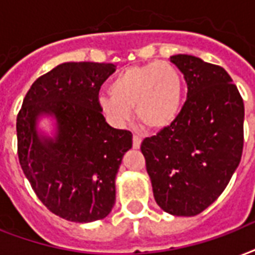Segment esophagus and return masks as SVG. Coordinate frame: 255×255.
Masks as SVG:
<instances>
[{
	"label": "esophagus",
	"instance_id": "1",
	"mask_svg": "<svg viewBox=\"0 0 255 255\" xmlns=\"http://www.w3.org/2000/svg\"><path fill=\"white\" fill-rule=\"evenodd\" d=\"M141 144V137H139L137 135H133L132 137V145H133V148H140Z\"/></svg>",
	"mask_w": 255,
	"mask_h": 255
}]
</instances>
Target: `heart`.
Instances as JSON below:
<instances>
[{
	"mask_svg": "<svg viewBox=\"0 0 255 255\" xmlns=\"http://www.w3.org/2000/svg\"><path fill=\"white\" fill-rule=\"evenodd\" d=\"M111 93L99 97V108L116 127L131 118L149 131H162L178 119L184 96V80L170 63L133 65L116 76Z\"/></svg>",
	"mask_w": 255,
	"mask_h": 255,
	"instance_id": "heart-1",
	"label": "heart"
}]
</instances>
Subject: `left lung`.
I'll use <instances>...</instances> for the list:
<instances>
[{
	"label": "left lung",
	"instance_id": "1",
	"mask_svg": "<svg viewBox=\"0 0 255 255\" xmlns=\"http://www.w3.org/2000/svg\"><path fill=\"white\" fill-rule=\"evenodd\" d=\"M170 60L183 73L187 100L178 119L140 149L159 207L194 217L222 194L240 164L245 107L222 67L188 54Z\"/></svg>",
	"mask_w": 255,
	"mask_h": 255
}]
</instances>
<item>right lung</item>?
<instances>
[{
	"mask_svg": "<svg viewBox=\"0 0 255 255\" xmlns=\"http://www.w3.org/2000/svg\"><path fill=\"white\" fill-rule=\"evenodd\" d=\"M114 64L64 63L38 77L17 116L21 168L38 199L71 222L106 218L116 199L115 179L132 133L111 127L99 91ZM56 120L53 138L38 134L40 116Z\"/></svg>",
	"mask_w": 255,
	"mask_h": 255,
	"instance_id": "add662e5",
	"label": "right lung"
}]
</instances>
